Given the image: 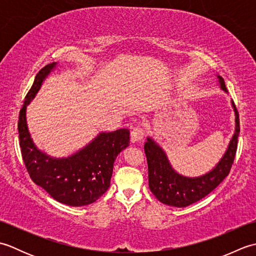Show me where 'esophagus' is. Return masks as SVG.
<instances>
[{
  "instance_id": "34e87169",
  "label": "esophagus",
  "mask_w": 256,
  "mask_h": 256,
  "mask_svg": "<svg viewBox=\"0 0 256 256\" xmlns=\"http://www.w3.org/2000/svg\"><path fill=\"white\" fill-rule=\"evenodd\" d=\"M144 134H145V131L142 128H140V126L134 128L131 132V140L133 143L138 142V140H143Z\"/></svg>"
}]
</instances>
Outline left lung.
<instances>
[{
  "label": "left lung",
  "instance_id": "8db88e82",
  "mask_svg": "<svg viewBox=\"0 0 256 256\" xmlns=\"http://www.w3.org/2000/svg\"><path fill=\"white\" fill-rule=\"evenodd\" d=\"M218 78L221 89L228 92L224 78L220 76ZM232 106L236 112V132L224 157L214 170L206 175L194 178L179 175L172 170L160 146L150 138H148V142L144 145V152L148 166V184L150 192L160 202L178 208L197 202L218 187L229 175L236 157L238 138L240 133V118L233 101Z\"/></svg>",
  "mask_w": 256,
  "mask_h": 256
}]
</instances>
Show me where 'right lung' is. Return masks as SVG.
I'll list each match as a JSON object with an SVG mask.
<instances>
[{
	"instance_id": "1",
	"label": "right lung",
	"mask_w": 256,
	"mask_h": 256,
	"mask_svg": "<svg viewBox=\"0 0 256 256\" xmlns=\"http://www.w3.org/2000/svg\"><path fill=\"white\" fill-rule=\"evenodd\" d=\"M56 62L47 64L36 74L18 116L20 153L32 180L59 202L80 206L94 202L110 187L116 156L130 144V131L120 128L100 133L88 145L67 158H52L32 143L26 123V106L34 99L42 82Z\"/></svg>"
}]
</instances>
